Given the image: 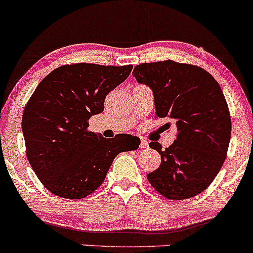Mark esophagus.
I'll list each match as a JSON object with an SVG mask.
<instances>
[{"instance_id":"34e87169","label":"esophagus","mask_w":253,"mask_h":253,"mask_svg":"<svg viewBox=\"0 0 253 253\" xmlns=\"http://www.w3.org/2000/svg\"><path fill=\"white\" fill-rule=\"evenodd\" d=\"M148 142L146 140H143V138H141V148H148Z\"/></svg>"}]
</instances>
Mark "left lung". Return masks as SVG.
<instances>
[{
  "mask_svg": "<svg viewBox=\"0 0 253 253\" xmlns=\"http://www.w3.org/2000/svg\"><path fill=\"white\" fill-rule=\"evenodd\" d=\"M132 75L152 88L157 117L177 127L169 148L149 143L161 155L160 167L147 175L150 185L167 200L201 194L222 167L231 140V115L220 84L203 68L172 59L141 63Z\"/></svg>",
  "mask_w": 253,
  "mask_h": 253,
  "instance_id": "1",
  "label": "left lung"
}]
</instances>
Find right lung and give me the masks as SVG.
Instances as JSON below:
<instances>
[{
  "instance_id": "add662e5",
  "label": "right lung",
  "mask_w": 253,
  "mask_h": 253,
  "mask_svg": "<svg viewBox=\"0 0 253 253\" xmlns=\"http://www.w3.org/2000/svg\"><path fill=\"white\" fill-rule=\"evenodd\" d=\"M131 70L132 65L65 64L39 82L21 126L28 163L51 194L87 197L103 184L119 153L140 147L136 136L105 138L88 130L89 118L104 111L106 95Z\"/></svg>"
}]
</instances>
